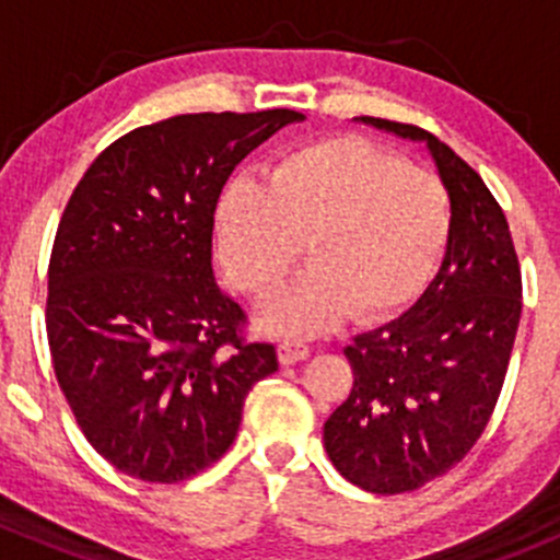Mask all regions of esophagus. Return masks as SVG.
<instances>
[{"instance_id":"esophagus-1","label":"esophagus","mask_w":560,"mask_h":560,"mask_svg":"<svg viewBox=\"0 0 560 560\" xmlns=\"http://www.w3.org/2000/svg\"><path fill=\"white\" fill-rule=\"evenodd\" d=\"M308 354H312V349H308V343H303V341H281L279 343V360L284 365L301 363V360H306Z\"/></svg>"}]
</instances>
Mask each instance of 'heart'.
<instances>
[{"label": "heart", "instance_id": "1", "mask_svg": "<svg viewBox=\"0 0 560 560\" xmlns=\"http://www.w3.org/2000/svg\"><path fill=\"white\" fill-rule=\"evenodd\" d=\"M219 259L248 298H265L295 265L308 268L262 308L279 336L382 322L417 301L442 262L453 206L436 175L363 138H327L290 151L265 184L230 180L213 213Z\"/></svg>", "mask_w": 560, "mask_h": 560}]
</instances>
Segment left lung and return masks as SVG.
I'll list each match as a JSON object with an SVG mask.
<instances>
[{
  "label": "left lung",
  "instance_id": "1",
  "mask_svg": "<svg viewBox=\"0 0 560 560\" xmlns=\"http://www.w3.org/2000/svg\"><path fill=\"white\" fill-rule=\"evenodd\" d=\"M363 121L422 140L453 206L436 279L404 316L343 349L354 382L325 422V450L341 477L395 495L447 474L488 428L510 369L523 281L510 224L479 173L415 124Z\"/></svg>",
  "mask_w": 560,
  "mask_h": 560
}]
</instances>
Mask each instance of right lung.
Here are the masks:
<instances>
[{
    "instance_id": "right-lung-1",
    "label": "right lung",
    "mask_w": 560,
    "mask_h": 560,
    "mask_svg": "<svg viewBox=\"0 0 560 560\" xmlns=\"http://www.w3.org/2000/svg\"><path fill=\"white\" fill-rule=\"evenodd\" d=\"M301 113H186L110 143L72 191L48 265L50 360L83 436L118 471L184 482L238 433L273 343L217 287L213 211L248 151Z\"/></svg>"
}]
</instances>
